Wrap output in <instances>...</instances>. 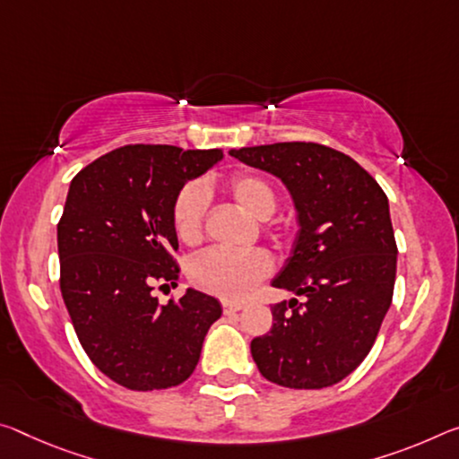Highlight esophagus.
Instances as JSON below:
<instances>
[{
    "label": "esophagus",
    "mask_w": 459,
    "mask_h": 459,
    "mask_svg": "<svg viewBox=\"0 0 459 459\" xmlns=\"http://www.w3.org/2000/svg\"><path fill=\"white\" fill-rule=\"evenodd\" d=\"M238 310H243V304H232V302H222V312L227 316H230V315H235V312H238Z\"/></svg>",
    "instance_id": "obj_1"
}]
</instances>
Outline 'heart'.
Returning a JSON list of instances; mask_svg holds the SVG:
<instances>
[{
    "instance_id": "b5f03b06",
    "label": "heart",
    "mask_w": 459,
    "mask_h": 459,
    "mask_svg": "<svg viewBox=\"0 0 459 459\" xmlns=\"http://www.w3.org/2000/svg\"><path fill=\"white\" fill-rule=\"evenodd\" d=\"M224 190L245 212L265 221L278 208V194L269 181L253 171H237L227 179ZM206 194L200 186L181 187L171 204V227L184 245L200 243L206 218ZM275 237L281 232L275 230ZM272 272V257L264 249L229 251L212 249L192 259L187 278L202 292L222 298L229 302L245 300L261 280Z\"/></svg>"
}]
</instances>
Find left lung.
<instances>
[{
	"mask_svg": "<svg viewBox=\"0 0 459 459\" xmlns=\"http://www.w3.org/2000/svg\"><path fill=\"white\" fill-rule=\"evenodd\" d=\"M230 155L278 176L300 222L272 286L304 300L273 304L272 331L251 341L253 359L283 388L333 386L366 359L394 294L398 249L386 194L358 161L318 143L259 144Z\"/></svg>",
	"mask_w": 459,
	"mask_h": 459,
	"instance_id": "left-lung-1",
	"label": "left lung"
}]
</instances>
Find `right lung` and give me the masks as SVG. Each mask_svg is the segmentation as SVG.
Returning <instances> with one entry per match:
<instances>
[{
	"instance_id": "1",
	"label": "right lung",
	"mask_w": 459,
	"mask_h": 459,
	"mask_svg": "<svg viewBox=\"0 0 459 459\" xmlns=\"http://www.w3.org/2000/svg\"><path fill=\"white\" fill-rule=\"evenodd\" d=\"M221 159V149L126 144L71 181L56 224L61 294L87 358L128 390L186 382L222 315L216 298L198 290L165 307L152 296L157 283L178 286L179 278L173 198Z\"/></svg>"
}]
</instances>
